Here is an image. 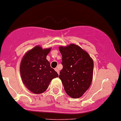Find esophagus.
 <instances>
[{
	"mask_svg": "<svg viewBox=\"0 0 121 121\" xmlns=\"http://www.w3.org/2000/svg\"><path fill=\"white\" fill-rule=\"evenodd\" d=\"M55 71H56V72L58 73V74H59V72H60V71H59V69H58V68H55Z\"/></svg>",
	"mask_w": 121,
	"mask_h": 121,
	"instance_id": "34e87169",
	"label": "esophagus"
}]
</instances>
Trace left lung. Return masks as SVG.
Listing matches in <instances>:
<instances>
[{
  "mask_svg": "<svg viewBox=\"0 0 121 121\" xmlns=\"http://www.w3.org/2000/svg\"><path fill=\"white\" fill-rule=\"evenodd\" d=\"M63 69L59 75L64 89L72 98L84 95L92 83L94 63L89 54L75 44L60 46Z\"/></svg>",
  "mask_w": 121,
  "mask_h": 121,
  "instance_id": "obj_1",
  "label": "left lung"
}]
</instances>
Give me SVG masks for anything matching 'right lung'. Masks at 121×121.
<instances>
[{
  "label": "right lung",
  "instance_id": "add662e5",
  "mask_svg": "<svg viewBox=\"0 0 121 121\" xmlns=\"http://www.w3.org/2000/svg\"><path fill=\"white\" fill-rule=\"evenodd\" d=\"M51 49H43L37 45L26 52L20 63V71L22 82L34 94L45 92L52 79L58 77L57 72L51 68L47 60Z\"/></svg>",
  "mask_w": 121,
  "mask_h": 121
}]
</instances>
